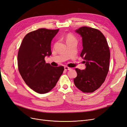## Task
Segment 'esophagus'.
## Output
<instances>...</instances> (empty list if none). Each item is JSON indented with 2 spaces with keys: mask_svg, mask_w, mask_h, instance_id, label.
Masks as SVG:
<instances>
[{
  "mask_svg": "<svg viewBox=\"0 0 127 127\" xmlns=\"http://www.w3.org/2000/svg\"><path fill=\"white\" fill-rule=\"evenodd\" d=\"M64 70H65L67 71V70H70L71 68H69V67H67V66H65V67H64Z\"/></svg>",
  "mask_w": 127,
  "mask_h": 127,
  "instance_id": "34e87169",
  "label": "esophagus"
}]
</instances>
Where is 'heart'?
Wrapping results in <instances>:
<instances>
[{
	"instance_id": "heart-1",
	"label": "heart",
	"mask_w": 127,
	"mask_h": 127,
	"mask_svg": "<svg viewBox=\"0 0 127 127\" xmlns=\"http://www.w3.org/2000/svg\"><path fill=\"white\" fill-rule=\"evenodd\" d=\"M76 40L75 37L73 36L71 34H68L66 36V41H73Z\"/></svg>"
}]
</instances>
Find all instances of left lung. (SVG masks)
<instances>
[{
	"label": "left lung",
	"mask_w": 127,
	"mask_h": 127,
	"mask_svg": "<svg viewBox=\"0 0 127 127\" xmlns=\"http://www.w3.org/2000/svg\"><path fill=\"white\" fill-rule=\"evenodd\" d=\"M75 32L82 37L80 57L85 60V69L76 68L75 86L84 93H92L105 81L109 69L110 52L104 35L97 29L83 26Z\"/></svg>",
	"instance_id": "left-lung-1"
}]
</instances>
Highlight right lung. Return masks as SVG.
Listing matches in <instances>:
<instances>
[{
  "instance_id": "1",
  "label": "right lung",
  "mask_w": 127,
  "mask_h": 127,
  "mask_svg": "<svg viewBox=\"0 0 127 127\" xmlns=\"http://www.w3.org/2000/svg\"><path fill=\"white\" fill-rule=\"evenodd\" d=\"M59 30L39 29L30 32L19 49V72L26 85L37 93L50 91L64 70L63 66L52 67L44 60L45 56L51 55V41Z\"/></svg>"
}]
</instances>
